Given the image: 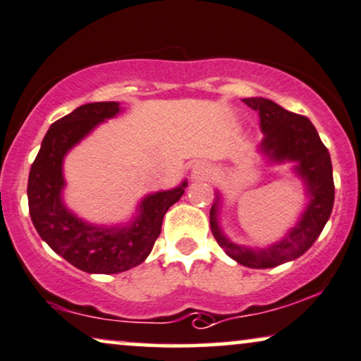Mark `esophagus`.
<instances>
[{"label": "esophagus", "mask_w": 361, "mask_h": 361, "mask_svg": "<svg viewBox=\"0 0 361 361\" xmlns=\"http://www.w3.org/2000/svg\"><path fill=\"white\" fill-rule=\"evenodd\" d=\"M209 172H211V169H209L206 164H202V162H197L192 167V177H194V179H206Z\"/></svg>", "instance_id": "1"}]
</instances>
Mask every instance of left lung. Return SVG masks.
I'll use <instances>...</instances> for the list:
<instances>
[{
  "mask_svg": "<svg viewBox=\"0 0 361 361\" xmlns=\"http://www.w3.org/2000/svg\"><path fill=\"white\" fill-rule=\"evenodd\" d=\"M243 102L259 115V127L264 133L259 147L261 154H264L271 162H296L295 171L303 179L306 194L310 195L303 216L295 228L284 235L283 241L264 249H251L231 243L221 231L217 222L221 195L217 194L209 214L211 231L217 244L239 264L266 269L305 255L322 234L335 202L333 167L330 152L308 117L288 112L273 100L261 97L244 99Z\"/></svg>",
  "mask_w": 361,
  "mask_h": 361,
  "instance_id": "obj_1",
  "label": "left lung"
}]
</instances>
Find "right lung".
Wrapping results in <instances>:
<instances>
[{
	"label": "right lung",
	"instance_id": "add662e5",
	"mask_svg": "<svg viewBox=\"0 0 361 361\" xmlns=\"http://www.w3.org/2000/svg\"><path fill=\"white\" fill-rule=\"evenodd\" d=\"M118 112L117 102H95L56 120L30 169L28 207L35 229L56 255L85 273H122L144 262L159 238L169 207L188 188L184 180L176 189L147 195L139 206V216L126 228L92 226L66 209L61 201L63 157L99 123Z\"/></svg>",
	"mask_w": 361,
	"mask_h": 361
}]
</instances>
